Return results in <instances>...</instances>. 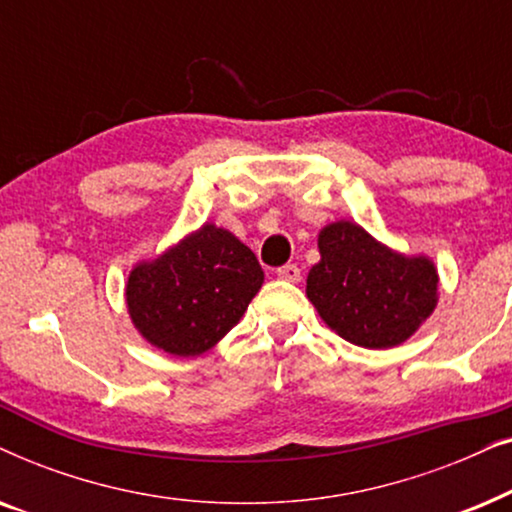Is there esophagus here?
<instances>
[{
    "label": "esophagus",
    "instance_id": "1",
    "mask_svg": "<svg viewBox=\"0 0 512 512\" xmlns=\"http://www.w3.org/2000/svg\"><path fill=\"white\" fill-rule=\"evenodd\" d=\"M277 277L284 279V282H300V268L298 265H282V268H277Z\"/></svg>",
    "mask_w": 512,
    "mask_h": 512
}]
</instances>
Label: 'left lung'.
Here are the masks:
<instances>
[{"label": "left lung", "mask_w": 512, "mask_h": 512, "mask_svg": "<svg viewBox=\"0 0 512 512\" xmlns=\"http://www.w3.org/2000/svg\"><path fill=\"white\" fill-rule=\"evenodd\" d=\"M319 254L307 275V298L354 345H401L438 303V272L429 258L396 254L352 221L321 230Z\"/></svg>", "instance_id": "8db88e82"}]
</instances>
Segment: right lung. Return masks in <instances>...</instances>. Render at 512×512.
Returning a JSON list of instances; mask_svg holds the SVG:
<instances>
[{
  "mask_svg": "<svg viewBox=\"0 0 512 512\" xmlns=\"http://www.w3.org/2000/svg\"><path fill=\"white\" fill-rule=\"evenodd\" d=\"M263 284L254 251L205 223L177 247L130 272L125 298L132 324L172 356L212 349L247 312Z\"/></svg>",
  "mask_w": 512,
  "mask_h": 512,
  "instance_id": "1",
  "label": "right lung"
}]
</instances>
